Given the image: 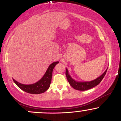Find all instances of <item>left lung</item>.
<instances>
[{"label": "left lung", "instance_id": "1", "mask_svg": "<svg viewBox=\"0 0 121 121\" xmlns=\"http://www.w3.org/2000/svg\"><path fill=\"white\" fill-rule=\"evenodd\" d=\"M107 69L105 70V72L99 76L98 78L93 80V81H89V82H76L74 80H73L70 76L68 74V72L67 69H66V72H65V74H66V78H67L69 84L74 89L77 90V91H86V90L90 89L92 88L95 86L98 85L99 83L101 82L102 79L104 77V76L106 74Z\"/></svg>", "mask_w": 121, "mask_h": 121}]
</instances>
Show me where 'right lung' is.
Returning <instances> with one entry per match:
<instances>
[{"instance_id":"right-lung-1","label":"right lung","mask_w":121,"mask_h":121,"mask_svg":"<svg viewBox=\"0 0 121 121\" xmlns=\"http://www.w3.org/2000/svg\"><path fill=\"white\" fill-rule=\"evenodd\" d=\"M59 61L53 62L49 65L46 73L43 78L36 83L31 85H24L19 83L13 79V81L17 85V86L26 92L31 94H40L45 92L50 86L52 77V72L53 68Z\"/></svg>"}]
</instances>
